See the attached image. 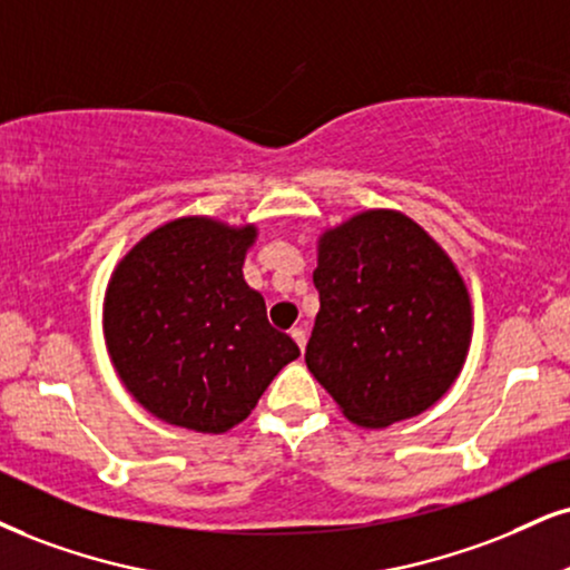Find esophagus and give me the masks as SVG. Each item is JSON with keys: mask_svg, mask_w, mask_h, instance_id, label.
Returning a JSON list of instances; mask_svg holds the SVG:
<instances>
[{"mask_svg": "<svg viewBox=\"0 0 570 570\" xmlns=\"http://www.w3.org/2000/svg\"><path fill=\"white\" fill-rule=\"evenodd\" d=\"M291 338L298 343L301 351L306 348V330H304V327H293V330H291Z\"/></svg>", "mask_w": 570, "mask_h": 570, "instance_id": "esophagus-1", "label": "esophagus"}]
</instances>
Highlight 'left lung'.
I'll return each mask as SVG.
<instances>
[{"label": "left lung", "instance_id": "8db88e82", "mask_svg": "<svg viewBox=\"0 0 570 570\" xmlns=\"http://www.w3.org/2000/svg\"><path fill=\"white\" fill-rule=\"evenodd\" d=\"M306 367L351 423L389 428L431 410L465 364L473 308L446 250L402 210L325 229Z\"/></svg>", "mask_w": 570, "mask_h": 570}]
</instances>
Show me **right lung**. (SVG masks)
Listing matches in <instances>:
<instances>
[{
	"mask_svg": "<svg viewBox=\"0 0 570 570\" xmlns=\"http://www.w3.org/2000/svg\"><path fill=\"white\" fill-rule=\"evenodd\" d=\"M253 224L181 216L118 262L102 306L105 346L126 391L168 425L227 433L298 360L243 279Z\"/></svg>",
	"mask_w": 570,
	"mask_h": 570,
	"instance_id": "1",
	"label": "right lung"
}]
</instances>
